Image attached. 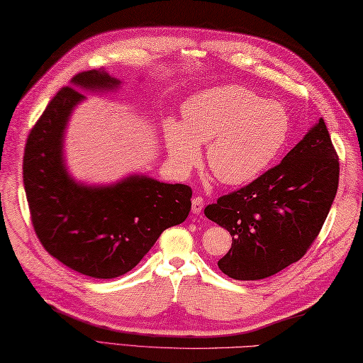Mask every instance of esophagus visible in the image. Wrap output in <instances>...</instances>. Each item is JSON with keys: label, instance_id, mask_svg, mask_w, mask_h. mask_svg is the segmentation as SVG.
I'll list each match as a JSON object with an SVG mask.
<instances>
[{"label": "esophagus", "instance_id": "1", "mask_svg": "<svg viewBox=\"0 0 363 363\" xmlns=\"http://www.w3.org/2000/svg\"><path fill=\"white\" fill-rule=\"evenodd\" d=\"M203 206H204V199L201 196H195L191 199V212L199 215L203 212Z\"/></svg>", "mask_w": 363, "mask_h": 363}]
</instances>
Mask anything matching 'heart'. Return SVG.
<instances>
[{
    "mask_svg": "<svg viewBox=\"0 0 363 363\" xmlns=\"http://www.w3.org/2000/svg\"><path fill=\"white\" fill-rule=\"evenodd\" d=\"M289 129L281 104L242 86H223L191 96L184 106V123L168 118L164 134L169 160L181 174L199 164V143H206L212 173L221 182L238 186L272 164Z\"/></svg>",
    "mask_w": 363,
    "mask_h": 363,
    "instance_id": "obj_1",
    "label": "heart"
}]
</instances>
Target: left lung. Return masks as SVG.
<instances>
[{"instance_id":"obj_1","label":"left lung","mask_w":363,"mask_h":363,"mask_svg":"<svg viewBox=\"0 0 363 363\" xmlns=\"http://www.w3.org/2000/svg\"><path fill=\"white\" fill-rule=\"evenodd\" d=\"M337 151L320 118L279 165L223 195L204 215L233 235L218 260L237 281H257L295 264L311 248L337 194Z\"/></svg>"}]
</instances>
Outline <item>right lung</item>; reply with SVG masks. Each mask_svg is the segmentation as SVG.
I'll return each mask as SVG.
<instances>
[{
  "mask_svg": "<svg viewBox=\"0 0 363 363\" xmlns=\"http://www.w3.org/2000/svg\"><path fill=\"white\" fill-rule=\"evenodd\" d=\"M120 81L101 70L78 73L60 89L28 135L23 182L30 221L52 257L95 279L130 272L159 235L189 217L191 189L148 176L113 186L74 182L64 164V130L81 90H113Z\"/></svg>",
  "mask_w": 363,
  "mask_h": 363,
  "instance_id": "obj_1",
  "label": "right lung"
}]
</instances>
